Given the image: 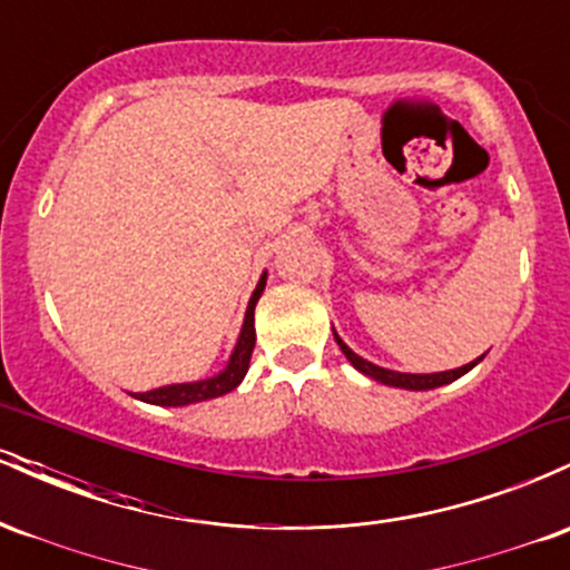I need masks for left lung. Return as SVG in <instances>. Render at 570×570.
Returning <instances> with one entry per match:
<instances>
[{"label":"left lung","mask_w":570,"mask_h":570,"mask_svg":"<svg viewBox=\"0 0 570 570\" xmlns=\"http://www.w3.org/2000/svg\"><path fill=\"white\" fill-rule=\"evenodd\" d=\"M335 340H337L340 351L345 353V358H348V362H351L353 367H356L358 372H364V375L372 377V381H377V383H383V385H394V389H407V391H429V389H440V385L453 383V381H458V377H461V375H466L469 370L476 367V364L482 362V356H485V353H482L480 358H474V362L463 364V367H458V370L431 372V375H410V372H394V370L377 367V364L367 362V358H362V356H358V353H353V351L348 348V345H345L343 340L337 337V332H335Z\"/></svg>","instance_id":"obj_1"}]
</instances>
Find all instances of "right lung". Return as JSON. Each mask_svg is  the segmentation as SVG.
<instances>
[{
	"label": "right lung",
	"instance_id": "right-lung-1",
	"mask_svg": "<svg viewBox=\"0 0 570 570\" xmlns=\"http://www.w3.org/2000/svg\"><path fill=\"white\" fill-rule=\"evenodd\" d=\"M265 281L267 273H263L259 278L257 289H254L252 299H248L246 307V318L244 326H240L238 343H235V351L227 362V367L219 372V375L206 377V381H195V383H174V385H163V389L147 391V394H134L136 399L147 404H158V407H185V404H195V402H206V399H217L227 391L238 389V383L244 381L248 362H252V351L254 343H257V335H254V305H257L259 294L265 292Z\"/></svg>",
	"mask_w": 570,
	"mask_h": 570
}]
</instances>
